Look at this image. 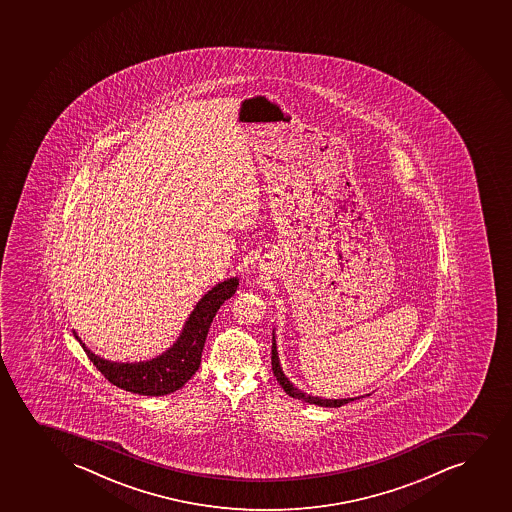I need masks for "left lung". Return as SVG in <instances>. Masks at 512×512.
<instances>
[{
	"mask_svg": "<svg viewBox=\"0 0 512 512\" xmlns=\"http://www.w3.org/2000/svg\"><path fill=\"white\" fill-rule=\"evenodd\" d=\"M272 372H274V377H276L277 382H279V385L283 387L284 392H286L288 396L295 397V399H301V401H305V403L317 404V406H324V408H339V406H343V404H348L349 401H355V397H348V399H322V397H313L310 396V394L301 392L298 387L291 384L288 377L284 375L281 363H279L276 337L274 336H272Z\"/></svg>",
	"mask_w": 512,
	"mask_h": 512,
	"instance_id": "left-lung-1",
	"label": "left lung"
}]
</instances>
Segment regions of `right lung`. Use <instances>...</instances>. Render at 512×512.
Masks as SVG:
<instances>
[{
	"instance_id": "right-lung-1",
	"label": "right lung",
	"mask_w": 512,
	"mask_h": 512,
	"mask_svg": "<svg viewBox=\"0 0 512 512\" xmlns=\"http://www.w3.org/2000/svg\"><path fill=\"white\" fill-rule=\"evenodd\" d=\"M236 288L238 277H229L223 283L216 284L211 291H207L190 313L176 343L166 349L163 355L152 360L139 363L104 360L101 356L94 355L91 349L85 348L77 332L73 331V336L79 339L85 355L89 356V360L111 384L140 396H166L181 389L199 370L205 337L212 319L216 317L217 310L224 301L235 295Z\"/></svg>"
}]
</instances>
